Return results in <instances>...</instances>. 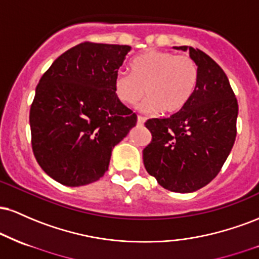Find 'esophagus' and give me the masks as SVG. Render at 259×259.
I'll return each mask as SVG.
<instances>
[{"label": "esophagus", "mask_w": 259, "mask_h": 259, "mask_svg": "<svg viewBox=\"0 0 259 259\" xmlns=\"http://www.w3.org/2000/svg\"><path fill=\"white\" fill-rule=\"evenodd\" d=\"M144 123H145V118H142V117H138V125L139 126H142L144 125Z\"/></svg>", "instance_id": "34e87169"}]
</instances>
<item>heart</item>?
Masks as SVG:
<instances>
[{
  "mask_svg": "<svg viewBox=\"0 0 259 259\" xmlns=\"http://www.w3.org/2000/svg\"><path fill=\"white\" fill-rule=\"evenodd\" d=\"M132 75L118 72L114 78V94L121 103L134 106L142 97L145 113L159 109L165 114L181 111L194 96L198 84V67L190 56H175L165 51H147L132 62ZM147 91L145 92L144 90Z\"/></svg>",
  "mask_w": 259,
  "mask_h": 259,
  "instance_id": "heart-1",
  "label": "heart"
}]
</instances>
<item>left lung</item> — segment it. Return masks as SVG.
Here are the masks:
<instances>
[{
    "label": "left lung",
    "instance_id": "1",
    "mask_svg": "<svg viewBox=\"0 0 259 259\" xmlns=\"http://www.w3.org/2000/svg\"><path fill=\"white\" fill-rule=\"evenodd\" d=\"M198 67V84L189 103L169 118H152L145 125L152 141L144 164L157 183L173 192H194L221 171L236 138L239 106L227 74L209 56L189 46Z\"/></svg>",
    "mask_w": 259,
    "mask_h": 259
}]
</instances>
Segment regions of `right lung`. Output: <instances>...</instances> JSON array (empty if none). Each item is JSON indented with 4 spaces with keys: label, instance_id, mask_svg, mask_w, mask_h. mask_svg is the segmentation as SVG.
<instances>
[{
    "label": "right lung",
    "instance_id": "1",
    "mask_svg": "<svg viewBox=\"0 0 259 259\" xmlns=\"http://www.w3.org/2000/svg\"><path fill=\"white\" fill-rule=\"evenodd\" d=\"M132 47L84 42L53 62L35 90L31 145L47 175L82 186L108 170L112 151L138 117L114 94V78Z\"/></svg>",
    "mask_w": 259,
    "mask_h": 259
}]
</instances>
